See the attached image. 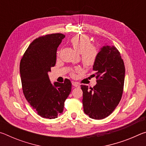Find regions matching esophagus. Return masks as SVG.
<instances>
[{
  "label": "esophagus",
  "mask_w": 146,
  "mask_h": 146,
  "mask_svg": "<svg viewBox=\"0 0 146 146\" xmlns=\"http://www.w3.org/2000/svg\"><path fill=\"white\" fill-rule=\"evenodd\" d=\"M72 85H73V86H74V87H75V88H78L79 86H80V85H79L78 83L74 82H72Z\"/></svg>",
  "instance_id": "34e87169"
}]
</instances>
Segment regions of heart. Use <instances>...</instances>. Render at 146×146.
I'll return each instance as SVG.
<instances>
[{"instance_id":"obj_1","label":"heart","mask_w":146,"mask_h":146,"mask_svg":"<svg viewBox=\"0 0 146 146\" xmlns=\"http://www.w3.org/2000/svg\"><path fill=\"white\" fill-rule=\"evenodd\" d=\"M70 43L76 51L80 54V60L86 68H92L97 62L99 50L97 46L91 44V39L84 34L75 35L70 38ZM82 71L80 67L71 71V75L75 76L76 73Z\"/></svg>"}]
</instances>
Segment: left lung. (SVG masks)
Instances as JSON below:
<instances>
[{
  "instance_id": "8db88e82",
  "label": "left lung",
  "mask_w": 146,
  "mask_h": 146,
  "mask_svg": "<svg viewBox=\"0 0 146 146\" xmlns=\"http://www.w3.org/2000/svg\"><path fill=\"white\" fill-rule=\"evenodd\" d=\"M97 84L93 88L81 86L84 111L91 118L100 120L108 117L122 98L125 66L119 51L114 46H104L93 66Z\"/></svg>"
}]
</instances>
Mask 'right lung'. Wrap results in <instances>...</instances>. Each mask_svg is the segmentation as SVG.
Segmentation results:
<instances>
[{
	"instance_id": "right-lung-1",
	"label": "right lung",
	"mask_w": 146,
	"mask_h": 146,
	"mask_svg": "<svg viewBox=\"0 0 146 146\" xmlns=\"http://www.w3.org/2000/svg\"><path fill=\"white\" fill-rule=\"evenodd\" d=\"M65 35H42L29 44L20 63L22 88L27 101L41 117L53 119L63 112L64 102L71 91V83L49 79L48 72L56 64V49Z\"/></svg>"
}]
</instances>
